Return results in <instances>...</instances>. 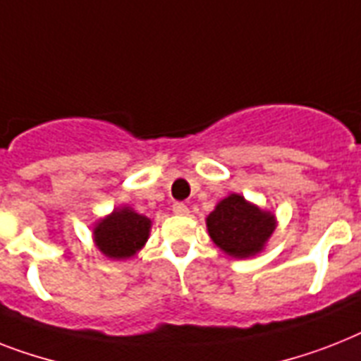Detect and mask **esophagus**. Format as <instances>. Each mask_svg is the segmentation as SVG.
<instances>
[{
	"instance_id": "34e87169",
	"label": "esophagus",
	"mask_w": 361,
	"mask_h": 361,
	"mask_svg": "<svg viewBox=\"0 0 361 361\" xmlns=\"http://www.w3.org/2000/svg\"><path fill=\"white\" fill-rule=\"evenodd\" d=\"M172 211H174V215H189V207H187L185 204H174V206H172Z\"/></svg>"
}]
</instances>
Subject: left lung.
I'll return each mask as SVG.
<instances>
[{"mask_svg":"<svg viewBox=\"0 0 361 361\" xmlns=\"http://www.w3.org/2000/svg\"><path fill=\"white\" fill-rule=\"evenodd\" d=\"M211 241L226 256L247 259L262 254L278 226L272 211L247 200L239 192L222 198L206 216Z\"/></svg>","mask_w":361,"mask_h":361,"instance_id":"8db88e82","label":"left lung"}]
</instances>
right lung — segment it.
Segmentation results:
<instances>
[{
  "mask_svg": "<svg viewBox=\"0 0 361 361\" xmlns=\"http://www.w3.org/2000/svg\"><path fill=\"white\" fill-rule=\"evenodd\" d=\"M152 221L131 206H118L102 216L92 228L94 247L105 257L124 262L145 247L150 237Z\"/></svg>",
  "mask_w": 361,
  "mask_h": 361,
  "instance_id": "add662e5",
  "label": "right lung"
}]
</instances>
